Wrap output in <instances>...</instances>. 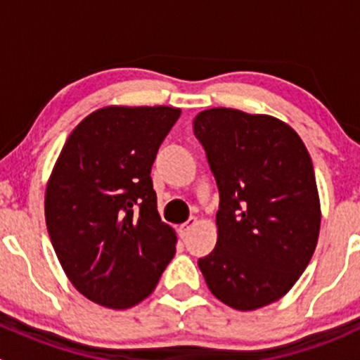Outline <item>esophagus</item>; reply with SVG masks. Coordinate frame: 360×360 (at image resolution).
<instances>
[{"mask_svg":"<svg viewBox=\"0 0 360 360\" xmlns=\"http://www.w3.org/2000/svg\"><path fill=\"white\" fill-rule=\"evenodd\" d=\"M197 223H198V221L195 219V217H191V219H188L186 223L181 224V226L177 228V231H179V237H181V238H186L188 235H190V231L193 230L195 226H197Z\"/></svg>","mask_w":360,"mask_h":360,"instance_id":"esophagus-1","label":"esophagus"}]
</instances>
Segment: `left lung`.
Instances as JSON below:
<instances>
[{
  "label": "left lung",
  "instance_id": "obj_1",
  "mask_svg": "<svg viewBox=\"0 0 360 360\" xmlns=\"http://www.w3.org/2000/svg\"><path fill=\"white\" fill-rule=\"evenodd\" d=\"M195 137L219 188L217 242L198 259L207 288L240 311L285 296L317 248L321 200L296 130L270 115L200 111Z\"/></svg>",
  "mask_w": 360,
  "mask_h": 360
}]
</instances>
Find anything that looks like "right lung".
I'll list each match as a JSON object with an SVG mask.
<instances>
[{
	"mask_svg": "<svg viewBox=\"0 0 360 360\" xmlns=\"http://www.w3.org/2000/svg\"><path fill=\"white\" fill-rule=\"evenodd\" d=\"M179 115L170 106L101 108L60 150L46 183V230L69 282L94 303L136 307L176 254L150 174Z\"/></svg>",
	"mask_w": 360,
	"mask_h": 360,
	"instance_id": "obj_1",
	"label": "right lung"
}]
</instances>
